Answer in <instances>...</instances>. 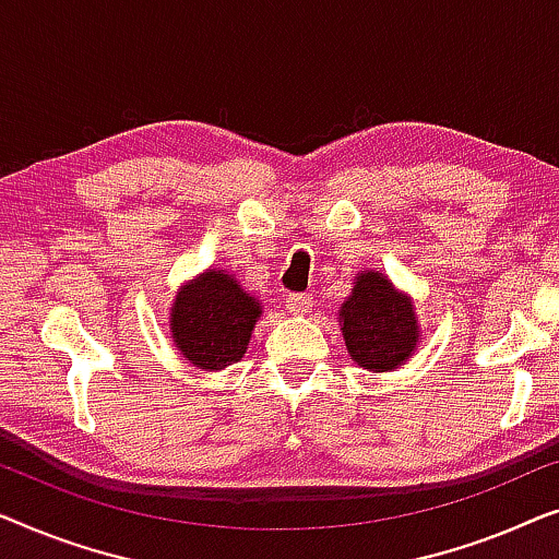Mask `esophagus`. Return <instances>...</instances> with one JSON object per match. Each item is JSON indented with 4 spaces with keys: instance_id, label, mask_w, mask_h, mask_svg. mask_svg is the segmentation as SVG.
<instances>
[{
    "instance_id": "1",
    "label": "esophagus",
    "mask_w": 559,
    "mask_h": 559,
    "mask_svg": "<svg viewBox=\"0 0 559 559\" xmlns=\"http://www.w3.org/2000/svg\"><path fill=\"white\" fill-rule=\"evenodd\" d=\"M311 306H313V298L309 294H290L286 298V309L294 313V317H304V313H309Z\"/></svg>"
}]
</instances>
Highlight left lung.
<instances>
[{
	"label": "left lung",
	"mask_w": 559,
	"mask_h": 559,
	"mask_svg": "<svg viewBox=\"0 0 559 559\" xmlns=\"http://www.w3.org/2000/svg\"><path fill=\"white\" fill-rule=\"evenodd\" d=\"M340 326L349 357L367 372H395L423 340L413 296L372 269L355 276L352 294L340 306Z\"/></svg>",
	"instance_id": "8db88e82"
}]
</instances>
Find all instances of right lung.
<instances>
[{"mask_svg": "<svg viewBox=\"0 0 559 559\" xmlns=\"http://www.w3.org/2000/svg\"><path fill=\"white\" fill-rule=\"evenodd\" d=\"M263 306L230 271L207 269L179 286L169 332L179 355L202 372H219L248 352Z\"/></svg>", "mask_w": 559, "mask_h": 559, "instance_id": "1", "label": "right lung"}]
</instances>
